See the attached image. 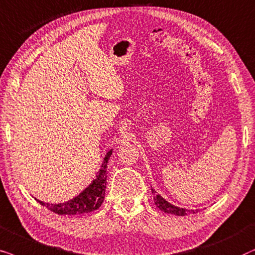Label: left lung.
Wrapping results in <instances>:
<instances>
[{
	"label": "left lung",
	"mask_w": 255,
	"mask_h": 255,
	"mask_svg": "<svg viewBox=\"0 0 255 255\" xmlns=\"http://www.w3.org/2000/svg\"><path fill=\"white\" fill-rule=\"evenodd\" d=\"M152 195H154V202L155 205L161 210V211L169 213V215H175V216H186L190 215V213L197 212V210H188L184 208H178V206L172 205L171 203L165 201L163 197L155 191V189H151Z\"/></svg>",
	"instance_id": "1"
}]
</instances>
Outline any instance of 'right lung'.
I'll return each mask as SVG.
<instances>
[{
    "label": "right lung",
    "instance_id": "right-lung-1",
    "mask_svg": "<svg viewBox=\"0 0 255 255\" xmlns=\"http://www.w3.org/2000/svg\"><path fill=\"white\" fill-rule=\"evenodd\" d=\"M113 149L106 152L105 155L103 164L97 172L96 178L91 182V184L85 188L79 195L70 199V201L58 203V204H52V203H44L39 199L35 198L39 204L45 206L51 211L57 213V215H83V213H88L96 211L101 206L105 199V191H106V179H107V164L108 159L112 156Z\"/></svg>",
    "mask_w": 255,
    "mask_h": 255
}]
</instances>
